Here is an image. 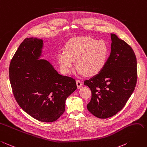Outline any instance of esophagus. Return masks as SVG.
<instances>
[{
    "label": "esophagus",
    "instance_id": "obj_1",
    "mask_svg": "<svg viewBox=\"0 0 147 147\" xmlns=\"http://www.w3.org/2000/svg\"><path fill=\"white\" fill-rule=\"evenodd\" d=\"M76 83H77V88H78V89L80 88L81 87H82V82H81L80 80H76Z\"/></svg>",
    "mask_w": 147,
    "mask_h": 147
}]
</instances>
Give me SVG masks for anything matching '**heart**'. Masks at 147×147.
Masks as SVG:
<instances>
[{"instance_id": "heart-1", "label": "heart", "mask_w": 147, "mask_h": 147, "mask_svg": "<svg viewBox=\"0 0 147 147\" xmlns=\"http://www.w3.org/2000/svg\"><path fill=\"white\" fill-rule=\"evenodd\" d=\"M65 52L59 53L57 61L62 72L69 74L74 66L75 73L92 77L105 67L109 55V47L102 41L90 37H76L67 42Z\"/></svg>"}]
</instances>
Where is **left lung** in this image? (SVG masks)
Masks as SVG:
<instances>
[{"label":"left lung","instance_id":"8db88e82","mask_svg":"<svg viewBox=\"0 0 147 147\" xmlns=\"http://www.w3.org/2000/svg\"><path fill=\"white\" fill-rule=\"evenodd\" d=\"M109 57L100 73L84 82L92 91L87 109L94 116L106 119L124 108L137 83V59L132 47L111 33Z\"/></svg>","mask_w":147,"mask_h":147}]
</instances>
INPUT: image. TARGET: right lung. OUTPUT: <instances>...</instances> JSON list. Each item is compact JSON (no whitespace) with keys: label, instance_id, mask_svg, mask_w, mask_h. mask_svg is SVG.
<instances>
[{"label":"right lung","instance_id":"right-lung-1","mask_svg":"<svg viewBox=\"0 0 147 147\" xmlns=\"http://www.w3.org/2000/svg\"><path fill=\"white\" fill-rule=\"evenodd\" d=\"M43 41L26 38L11 59L9 78L16 101L35 119L52 122L65 111V100L77 89L76 82L64 76L41 56Z\"/></svg>","mask_w":147,"mask_h":147}]
</instances>
